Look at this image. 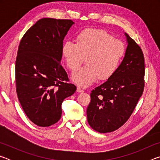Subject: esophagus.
<instances>
[{"label": "esophagus", "mask_w": 160, "mask_h": 160, "mask_svg": "<svg viewBox=\"0 0 160 160\" xmlns=\"http://www.w3.org/2000/svg\"><path fill=\"white\" fill-rule=\"evenodd\" d=\"M77 92H84V90H82V88H80V87H78V88H77Z\"/></svg>", "instance_id": "34e87169"}]
</instances>
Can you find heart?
Here are the masks:
<instances>
[{
  "instance_id": "1",
  "label": "heart",
  "mask_w": 160,
  "mask_h": 160,
  "mask_svg": "<svg viewBox=\"0 0 160 160\" xmlns=\"http://www.w3.org/2000/svg\"><path fill=\"white\" fill-rule=\"evenodd\" d=\"M67 67L74 72L85 61L86 65L72 75L73 82L88 87L97 78H112L121 64L126 47L109 32L101 29H85L76 37V43L66 41L61 49Z\"/></svg>"
}]
</instances>
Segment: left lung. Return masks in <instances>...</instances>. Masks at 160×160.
Returning a JSON list of instances; mask_svg holds the SVG:
<instances>
[{"label":"left lung","instance_id":"8db88e82","mask_svg":"<svg viewBox=\"0 0 160 160\" xmlns=\"http://www.w3.org/2000/svg\"><path fill=\"white\" fill-rule=\"evenodd\" d=\"M125 35L128 46L122 62L112 78L91 92L87 109L88 123L102 133L114 131L128 120L144 90V55Z\"/></svg>","mask_w":160,"mask_h":160}]
</instances>
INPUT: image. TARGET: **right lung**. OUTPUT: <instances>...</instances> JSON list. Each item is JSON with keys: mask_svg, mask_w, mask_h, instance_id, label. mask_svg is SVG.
I'll list each match as a JSON object with an SVG mask.
<instances>
[{"mask_svg": "<svg viewBox=\"0 0 160 160\" xmlns=\"http://www.w3.org/2000/svg\"><path fill=\"white\" fill-rule=\"evenodd\" d=\"M71 20L42 18L22 38L15 61L16 92L32 122L48 127L60 120L63 100L76 90L61 64Z\"/></svg>", "mask_w": 160, "mask_h": 160, "instance_id": "1", "label": "right lung"}]
</instances>
